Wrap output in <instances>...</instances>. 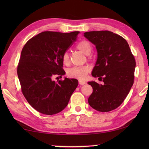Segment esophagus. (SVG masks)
I'll use <instances>...</instances> for the list:
<instances>
[{
  "mask_svg": "<svg viewBox=\"0 0 149 149\" xmlns=\"http://www.w3.org/2000/svg\"><path fill=\"white\" fill-rule=\"evenodd\" d=\"M79 84L80 85H84L86 84V82L83 80H79Z\"/></svg>",
  "mask_w": 149,
  "mask_h": 149,
  "instance_id": "34e87169",
  "label": "esophagus"
}]
</instances>
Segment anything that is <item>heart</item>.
<instances>
[{
  "instance_id": "obj_1",
  "label": "heart",
  "mask_w": 149,
  "mask_h": 149,
  "mask_svg": "<svg viewBox=\"0 0 149 149\" xmlns=\"http://www.w3.org/2000/svg\"><path fill=\"white\" fill-rule=\"evenodd\" d=\"M76 48L79 50H80L81 52L84 53V54L89 55L92 51L93 47L89 41L82 40L77 44ZM61 59L64 65H68L69 64V54L67 52H65L63 54ZM90 71V67L88 65L74 66V67H72L68 70L67 72H66V74L68 77L71 78H75L82 80L86 78V75L88 74Z\"/></svg>"
}]
</instances>
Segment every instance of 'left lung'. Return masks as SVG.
I'll return each instance as SVG.
<instances>
[{"mask_svg": "<svg viewBox=\"0 0 149 149\" xmlns=\"http://www.w3.org/2000/svg\"><path fill=\"white\" fill-rule=\"evenodd\" d=\"M84 36L97 50V60L91 75L104 82L102 85L88 82L93 88L88 103L99 111H111L121 105L134 83V57L127 41L118 34L99 31L86 32Z\"/></svg>", "mask_w": 149, "mask_h": 149, "instance_id": "left-lung-1", "label": "left lung"}]
</instances>
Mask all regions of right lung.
I'll use <instances>...</instances> for the list:
<instances>
[{"instance_id":"right-lung-1","label":"right lung","mask_w":149,"mask_h":149,"mask_svg":"<svg viewBox=\"0 0 149 149\" xmlns=\"http://www.w3.org/2000/svg\"><path fill=\"white\" fill-rule=\"evenodd\" d=\"M79 31L63 33L44 31L27 41L22 50L17 74L22 92L37 111L52 115L68 105L78 81L65 78L61 57L77 40Z\"/></svg>"}]
</instances>
